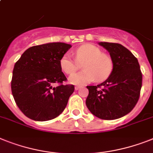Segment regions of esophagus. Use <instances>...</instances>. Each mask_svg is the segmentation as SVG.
Segmentation results:
<instances>
[{
  "label": "esophagus",
  "mask_w": 153,
  "mask_h": 153,
  "mask_svg": "<svg viewBox=\"0 0 153 153\" xmlns=\"http://www.w3.org/2000/svg\"><path fill=\"white\" fill-rule=\"evenodd\" d=\"M81 88V87H79V86H76L75 87V90L76 91H77V90H79V88Z\"/></svg>",
  "instance_id": "1"
}]
</instances>
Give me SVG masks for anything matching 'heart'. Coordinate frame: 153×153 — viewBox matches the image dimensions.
<instances>
[{
    "label": "heart",
    "mask_w": 153,
    "mask_h": 153,
    "mask_svg": "<svg viewBox=\"0 0 153 153\" xmlns=\"http://www.w3.org/2000/svg\"><path fill=\"white\" fill-rule=\"evenodd\" d=\"M76 59L66 53L60 59V67L65 74H72L79 68V62H84L81 73L73 74L69 77V82L74 85H84L94 81H102L110 76L113 63L108 55L102 54L100 48L93 45H84L75 51Z\"/></svg>",
    "instance_id": "heart-1"
}]
</instances>
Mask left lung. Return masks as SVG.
<instances>
[{
    "label": "left lung",
    "instance_id": "1",
    "mask_svg": "<svg viewBox=\"0 0 153 153\" xmlns=\"http://www.w3.org/2000/svg\"><path fill=\"white\" fill-rule=\"evenodd\" d=\"M113 63L110 76L102 84L88 86L86 105L102 120H116L129 113L137 104L142 88V74L137 59L127 48L117 43L99 42Z\"/></svg>",
    "mask_w": 153,
    "mask_h": 153
}]
</instances>
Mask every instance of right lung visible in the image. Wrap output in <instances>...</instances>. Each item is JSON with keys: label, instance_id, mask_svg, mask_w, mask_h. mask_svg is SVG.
<instances>
[{"label": "right lung", "instance_id": "1", "mask_svg": "<svg viewBox=\"0 0 153 153\" xmlns=\"http://www.w3.org/2000/svg\"><path fill=\"white\" fill-rule=\"evenodd\" d=\"M71 45L62 42L33 46L24 51L14 66L11 92L25 116L36 121L59 117L66 107L74 86L62 82L60 59ZM55 83H60L54 87Z\"/></svg>", "mask_w": 153, "mask_h": 153}]
</instances>
